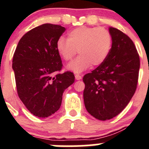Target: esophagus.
I'll use <instances>...</instances> for the list:
<instances>
[{
	"label": "esophagus",
	"mask_w": 149,
	"mask_h": 149,
	"mask_svg": "<svg viewBox=\"0 0 149 149\" xmlns=\"http://www.w3.org/2000/svg\"><path fill=\"white\" fill-rule=\"evenodd\" d=\"M81 78H82V77H81V76L80 75V74H75V79H76V80L79 81V80H81Z\"/></svg>",
	"instance_id": "1"
}]
</instances>
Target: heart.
<instances>
[{"label":"heart","instance_id":"obj_1","mask_svg":"<svg viewBox=\"0 0 149 149\" xmlns=\"http://www.w3.org/2000/svg\"><path fill=\"white\" fill-rule=\"evenodd\" d=\"M113 45V36L103 27L81 26L68 33V39L60 37L56 50L65 61H71L77 54L80 56L67 66L68 70L81 73L91 65L97 66L107 58Z\"/></svg>","mask_w":149,"mask_h":149}]
</instances>
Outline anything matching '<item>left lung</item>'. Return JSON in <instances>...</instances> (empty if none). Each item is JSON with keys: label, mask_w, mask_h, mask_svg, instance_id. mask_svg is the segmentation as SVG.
Here are the masks:
<instances>
[{"label": "left lung", "mask_w": 149, "mask_h": 149, "mask_svg": "<svg viewBox=\"0 0 149 149\" xmlns=\"http://www.w3.org/2000/svg\"><path fill=\"white\" fill-rule=\"evenodd\" d=\"M109 31L113 45L107 58L84 76L86 110L98 120H108L125 108L135 93L140 61L133 41L114 27Z\"/></svg>", "instance_id": "left-lung-1"}]
</instances>
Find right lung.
Here are the masks:
<instances>
[{
	"mask_svg": "<svg viewBox=\"0 0 149 149\" xmlns=\"http://www.w3.org/2000/svg\"><path fill=\"white\" fill-rule=\"evenodd\" d=\"M65 30L57 24L38 26L21 38L13 55L18 97L39 118L50 116L60 109L63 92L74 82L69 71L56 74L63 67L56 42Z\"/></svg>",
	"mask_w": 149,
	"mask_h": 149,
	"instance_id": "right-lung-1",
	"label": "right lung"
}]
</instances>
